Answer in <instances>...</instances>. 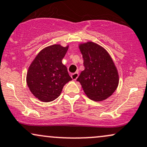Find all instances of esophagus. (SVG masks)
I'll return each mask as SVG.
<instances>
[{"mask_svg":"<svg viewBox=\"0 0 147 147\" xmlns=\"http://www.w3.org/2000/svg\"><path fill=\"white\" fill-rule=\"evenodd\" d=\"M78 76L79 74L78 73V72H76V73L71 74V78L73 79L74 80H76L78 78Z\"/></svg>","mask_w":147,"mask_h":147,"instance_id":"1","label":"esophagus"}]
</instances>
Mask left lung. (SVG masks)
I'll return each instance as SVG.
<instances>
[{"label":"left lung","instance_id":"1","mask_svg":"<svg viewBox=\"0 0 147 147\" xmlns=\"http://www.w3.org/2000/svg\"><path fill=\"white\" fill-rule=\"evenodd\" d=\"M78 47L82 54L84 70L77 81L91 100H105L114 93L119 84L114 62L108 51L96 42L80 43Z\"/></svg>","mask_w":147,"mask_h":147}]
</instances>
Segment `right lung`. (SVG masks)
Listing matches in <instances>:
<instances>
[{
	"instance_id": "add662e5",
	"label": "right lung",
	"mask_w": 147,
	"mask_h": 147,
	"mask_svg": "<svg viewBox=\"0 0 147 147\" xmlns=\"http://www.w3.org/2000/svg\"><path fill=\"white\" fill-rule=\"evenodd\" d=\"M69 45L55 44L41 50L27 70V86L39 100L49 102L61 94L64 85L72 80L67 67L62 63Z\"/></svg>"
}]
</instances>
